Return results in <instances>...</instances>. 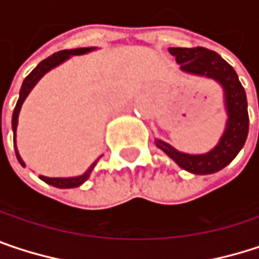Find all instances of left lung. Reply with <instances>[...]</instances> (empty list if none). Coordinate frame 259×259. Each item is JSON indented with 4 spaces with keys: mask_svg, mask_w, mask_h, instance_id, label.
Returning <instances> with one entry per match:
<instances>
[{
    "mask_svg": "<svg viewBox=\"0 0 259 259\" xmlns=\"http://www.w3.org/2000/svg\"><path fill=\"white\" fill-rule=\"evenodd\" d=\"M171 55L180 64L183 72L207 76L218 80L225 91V105L228 123L221 142L205 154H184L171 145L156 141V145L165 151L180 168L193 174H213L225 168L243 148L249 132L247 99L244 88L233 69L218 52L207 48H169Z\"/></svg>",
    "mask_w": 259,
    "mask_h": 259,
    "instance_id": "left-lung-1",
    "label": "left lung"
}]
</instances>
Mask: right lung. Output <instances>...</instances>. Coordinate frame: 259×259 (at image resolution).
<instances>
[{"instance_id":"obj_1","label":"right lung","mask_w":259,"mask_h":259,"mask_svg":"<svg viewBox=\"0 0 259 259\" xmlns=\"http://www.w3.org/2000/svg\"><path fill=\"white\" fill-rule=\"evenodd\" d=\"M93 48H78V49H64V51H60L51 57H48L46 60H43L22 82V87H21V93H19V99H18V103L15 106V111H13V117H12V127H13V139H16V127H18V117H19V111H21V106L25 100V97L29 94V91L32 90V87L38 82V79L41 78L46 72H49L51 69H54L55 66L61 64L63 61H66L67 58H70V55H82L85 52H90ZM15 151H16V157L19 160V163L22 166H25V163L22 162L16 147H15ZM96 162L93 163V166L83 174V176H79V177H73V179H49V177H43V176H38L41 180L51 186H55V187H61V189H69V187H78L80 186L83 181L87 180L94 168Z\"/></svg>"}]
</instances>
